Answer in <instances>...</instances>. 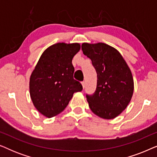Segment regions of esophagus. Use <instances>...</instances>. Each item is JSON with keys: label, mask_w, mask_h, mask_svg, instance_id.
I'll return each instance as SVG.
<instances>
[{"label": "esophagus", "mask_w": 157, "mask_h": 157, "mask_svg": "<svg viewBox=\"0 0 157 157\" xmlns=\"http://www.w3.org/2000/svg\"><path fill=\"white\" fill-rule=\"evenodd\" d=\"M81 84H82V86H83V89H84V88H85V81H82V82H81Z\"/></svg>", "instance_id": "obj_1"}]
</instances>
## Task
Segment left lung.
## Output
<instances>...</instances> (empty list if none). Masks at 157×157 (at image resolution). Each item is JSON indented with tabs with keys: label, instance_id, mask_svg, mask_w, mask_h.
Instances as JSON below:
<instances>
[{
	"label": "left lung",
	"instance_id": "obj_1",
	"mask_svg": "<svg viewBox=\"0 0 157 157\" xmlns=\"http://www.w3.org/2000/svg\"><path fill=\"white\" fill-rule=\"evenodd\" d=\"M81 49L97 73L95 93L86 96L90 109L101 119H114L125 110L132 98V71L119 51L108 44L83 43Z\"/></svg>",
	"mask_w": 157,
	"mask_h": 157
}]
</instances>
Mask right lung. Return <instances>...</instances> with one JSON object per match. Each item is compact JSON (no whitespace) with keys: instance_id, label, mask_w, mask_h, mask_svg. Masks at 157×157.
I'll list each match as a JSON object with an SVG mask.
<instances>
[{"instance_id":"add662e5","label":"right lung","mask_w":157,"mask_h":157,"mask_svg":"<svg viewBox=\"0 0 157 157\" xmlns=\"http://www.w3.org/2000/svg\"><path fill=\"white\" fill-rule=\"evenodd\" d=\"M78 43H57L40 56L30 76L29 92L38 112L47 118L62 112L82 85L74 79L72 59L80 51Z\"/></svg>"}]
</instances>
